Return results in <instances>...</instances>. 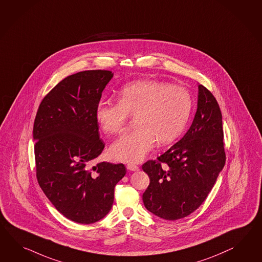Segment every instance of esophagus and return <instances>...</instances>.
<instances>
[{"instance_id":"1","label":"esophagus","mask_w":262,"mask_h":262,"mask_svg":"<svg viewBox=\"0 0 262 262\" xmlns=\"http://www.w3.org/2000/svg\"><path fill=\"white\" fill-rule=\"evenodd\" d=\"M127 168H128V170H130V171H138L139 170V166H135V165H133V164L127 165Z\"/></svg>"}]
</instances>
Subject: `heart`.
Returning <instances> with one entry per match:
<instances>
[{"label":"heart","instance_id":"b5f03b06","mask_svg":"<svg viewBox=\"0 0 262 262\" xmlns=\"http://www.w3.org/2000/svg\"><path fill=\"white\" fill-rule=\"evenodd\" d=\"M118 103L102 100L97 104L96 119L108 134L121 133L129 116H135L136 129L122 135L110 154L118 162L135 164L151 151L157 141L166 146L184 132L191 115L189 93L178 85L142 79L122 88Z\"/></svg>","mask_w":262,"mask_h":262}]
</instances>
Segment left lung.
Listing matches in <instances>:
<instances>
[{"instance_id": "1", "label": "left lung", "mask_w": 262, "mask_h": 262, "mask_svg": "<svg viewBox=\"0 0 262 262\" xmlns=\"http://www.w3.org/2000/svg\"><path fill=\"white\" fill-rule=\"evenodd\" d=\"M197 111L184 137L142 168L150 180L143 194L147 210L175 221L204 203L225 164L223 116L216 98L199 84Z\"/></svg>"}]
</instances>
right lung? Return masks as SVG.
<instances>
[{"mask_svg":"<svg viewBox=\"0 0 262 262\" xmlns=\"http://www.w3.org/2000/svg\"><path fill=\"white\" fill-rule=\"evenodd\" d=\"M111 71L79 72L65 77L45 96L34 122L38 185L56 209L77 224L100 221L112 209L115 186L126 174L123 164L91 167L105 144L96 108Z\"/></svg>","mask_w":262,"mask_h":262,"instance_id":"right-lung-1","label":"right lung"}]
</instances>
